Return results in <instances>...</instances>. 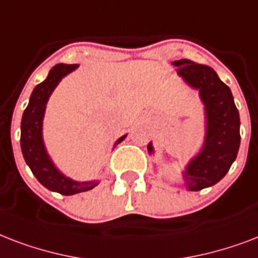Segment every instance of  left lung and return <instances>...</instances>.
I'll return each mask as SVG.
<instances>
[{
  "label": "left lung",
  "mask_w": 258,
  "mask_h": 258,
  "mask_svg": "<svg viewBox=\"0 0 258 258\" xmlns=\"http://www.w3.org/2000/svg\"><path fill=\"white\" fill-rule=\"evenodd\" d=\"M177 74L188 85L199 90L206 106L207 136L205 148L183 173L185 185L199 191L218 183L237 157L239 148V114L229 86L223 83L209 66L187 59L173 61ZM152 152V145H148Z\"/></svg>",
  "instance_id": "left-lung-1"
}]
</instances>
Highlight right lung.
Here are the masks:
<instances>
[{
  "label": "right lung",
  "instance_id": "obj_1",
  "mask_svg": "<svg viewBox=\"0 0 258 258\" xmlns=\"http://www.w3.org/2000/svg\"><path fill=\"white\" fill-rule=\"evenodd\" d=\"M78 64H56L53 67L47 79L41 82L32 91L31 99L27 109L24 110L21 119V151L24 159L29 165L32 173L36 179L51 191H56L61 195H74V194L89 191L97 184V181H74L63 176L49 160L41 137V125H43L44 110L51 93L60 79L67 74L73 73ZM125 136L117 141L121 143Z\"/></svg>",
  "mask_w": 258,
  "mask_h": 258
}]
</instances>
